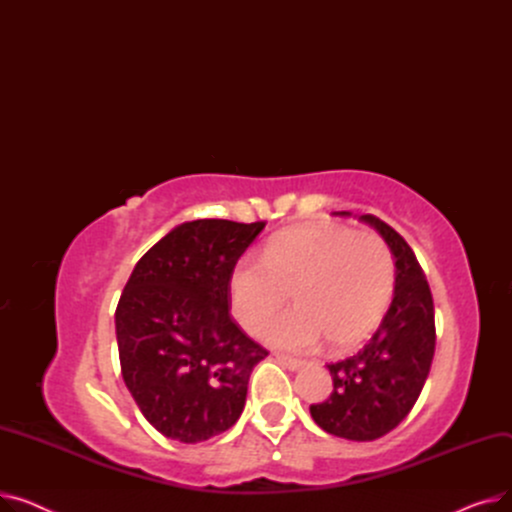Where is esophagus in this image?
<instances>
[{"mask_svg": "<svg viewBox=\"0 0 512 512\" xmlns=\"http://www.w3.org/2000/svg\"><path fill=\"white\" fill-rule=\"evenodd\" d=\"M276 359H278V363H280L282 367H286L288 371H299V369H303V367H305V361L292 359V357H284V355H278Z\"/></svg>", "mask_w": 512, "mask_h": 512, "instance_id": "esophagus-1", "label": "esophagus"}]
</instances>
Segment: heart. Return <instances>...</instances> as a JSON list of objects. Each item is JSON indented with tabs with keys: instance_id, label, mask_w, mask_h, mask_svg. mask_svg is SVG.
I'll return each instance as SVG.
<instances>
[{
	"instance_id": "heart-1",
	"label": "heart",
	"mask_w": 512,
	"mask_h": 512,
	"mask_svg": "<svg viewBox=\"0 0 512 512\" xmlns=\"http://www.w3.org/2000/svg\"><path fill=\"white\" fill-rule=\"evenodd\" d=\"M396 267L386 242L342 226H299L276 234L261 261L242 257L228 278L230 309L247 334H259L292 292V311L263 332L290 353L363 342L382 321L394 294Z\"/></svg>"
}]
</instances>
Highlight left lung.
<instances>
[{"label": "left lung", "mask_w": 512, "mask_h": 512, "mask_svg": "<svg viewBox=\"0 0 512 512\" xmlns=\"http://www.w3.org/2000/svg\"><path fill=\"white\" fill-rule=\"evenodd\" d=\"M359 222L378 232L394 257V297L378 332L361 351L328 365L334 390L309 411L324 432L371 442L392 432L417 402L432 367L436 326L432 292L407 240L373 215H359Z\"/></svg>", "instance_id": "obj_1"}]
</instances>
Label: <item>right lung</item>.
Returning a JSON list of instances; mask_svg holds the SVG:
<instances>
[{"mask_svg":"<svg viewBox=\"0 0 512 512\" xmlns=\"http://www.w3.org/2000/svg\"><path fill=\"white\" fill-rule=\"evenodd\" d=\"M265 222L193 220L139 259L116 309L122 378L145 419L170 440L230 429L267 351L228 315V278Z\"/></svg>","mask_w":512,"mask_h":512,"instance_id":"1","label":"right lung"}]
</instances>
